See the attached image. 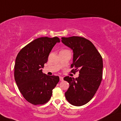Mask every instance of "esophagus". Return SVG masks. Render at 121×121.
I'll return each instance as SVG.
<instances>
[{"label":"esophagus","instance_id":"obj_1","mask_svg":"<svg viewBox=\"0 0 121 121\" xmlns=\"http://www.w3.org/2000/svg\"><path fill=\"white\" fill-rule=\"evenodd\" d=\"M63 77H62V76H60V81H62L63 80Z\"/></svg>","mask_w":121,"mask_h":121}]
</instances>
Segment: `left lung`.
Segmentation results:
<instances>
[{
    "label": "left lung",
    "mask_w": 121,
    "mask_h": 121,
    "mask_svg": "<svg viewBox=\"0 0 121 121\" xmlns=\"http://www.w3.org/2000/svg\"><path fill=\"white\" fill-rule=\"evenodd\" d=\"M61 42L73 51L72 72L79 71V77L65 76L70 86L65 93L66 100L75 106L88 103L97 92L103 74V60L89 40L78 36L62 37Z\"/></svg>",
    "instance_id": "1"
}]
</instances>
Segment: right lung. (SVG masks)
Segmentation results:
<instances>
[{
  "mask_svg": "<svg viewBox=\"0 0 121 121\" xmlns=\"http://www.w3.org/2000/svg\"><path fill=\"white\" fill-rule=\"evenodd\" d=\"M60 42L57 37L38 38L24 47L17 56L15 81L23 97L32 104L47 103L59 82V76L43 74L42 68L53 46Z\"/></svg>",
  "mask_w": 121,
  "mask_h": 121,
  "instance_id": "add662e5",
  "label": "right lung"
}]
</instances>
